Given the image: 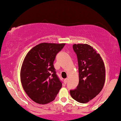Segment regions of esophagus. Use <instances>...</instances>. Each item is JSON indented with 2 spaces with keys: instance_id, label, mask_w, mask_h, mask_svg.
<instances>
[{
  "instance_id": "1",
  "label": "esophagus",
  "mask_w": 121,
  "mask_h": 121,
  "mask_svg": "<svg viewBox=\"0 0 121 121\" xmlns=\"http://www.w3.org/2000/svg\"><path fill=\"white\" fill-rule=\"evenodd\" d=\"M67 81H68V78H65L64 80V82H65V84H66V83L67 82Z\"/></svg>"
}]
</instances>
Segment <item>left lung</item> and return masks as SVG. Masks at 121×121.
<instances>
[{
	"mask_svg": "<svg viewBox=\"0 0 121 121\" xmlns=\"http://www.w3.org/2000/svg\"><path fill=\"white\" fill-rule=\"evenodd\" d=\"M73 48L77 56L79 83L74 90L70 91L77 102L86 103L102 90L106 78V70L102 57L87 44H74Z\"/></svg>",
	"mask_w": 121,
	"mask_h": 121,
	"instance_id": "left-lung-1",
	"label": "left lung"
}]
</instances>
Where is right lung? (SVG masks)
<instances>
[{
  "label": "right lung",
  "instance_id": "right-lung-1",
  "mask_svg": "<svg viewBox=\"0 0 121 121\" xmlns=\"http://www.w3.org/2000/svg\"><path fill=\"white\" fill-rule=\"evenodd\" d=\"M65 43H43L26 54L21 69L23 89L35 102L45 104L54 100L62 84L56 74L54 61Z\"/></svg>",
  "mask_w": 121,
  "mask_h": 121
}]
</instances>
